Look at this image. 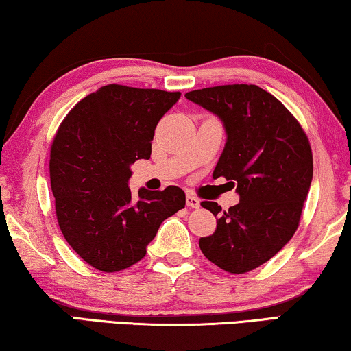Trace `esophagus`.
Wrapping results in <instances>:
<instances>
[{"mask_svg":"<svg viewBox=\"0 0 351 351\" xmlns=\"http://www.w3.org/2000/svg\"><path fill=\"white\" fill-rule=\"evenodd\" d=\"M186 206H190V208H199V199L196 198L195 195H191V193H186Z\"/></svg>","mask_w":351,"mask_h":351,"instance_id":"1","label":"esophagus"}]
</instances>
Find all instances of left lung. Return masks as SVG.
<instances>
[{
	"label": "left lung",
	"mask_w": 351,
	"mask_h": 351,
	"mask_svg": "<svg viewBox=\"0 0 351 351\" xmlns=\"http://www.w3.org/2000/svg\"><path fill=\"white\" fill-rule=\"evenodd\" d=\"M185 97L222 119L227 143L213 177H225L239 195L228 210L201 203L219 219L199 249L222 270L247 273L280 252L299 227L313 177L308 137L294 114L256 84L214 86Z\"/></svg>",
	"instance_id": "1"
}]
</instances>
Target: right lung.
Returning a JSON list of instances; mask_svg holds the SVG:
<instances>
[{
    "mask_svg": "<svg viewBox=\"0 0 351 351\" xmlns=\"http://www.w3.org/2000/svg\"><path fill=\"white\" fill-rule=\"evenodd\" d=\"M180 93L102 86L81 99L57 129L49 174L60 232L100 271L142 261L161 222L185 208V193L128 186L131 165L148 160L155 128Z\"/></svg>",
    "mask_w": 351,
    "mask_h": 351,
    "instance_id": "right-lung-1",
    "label": "right lung"
}]
</instances>
